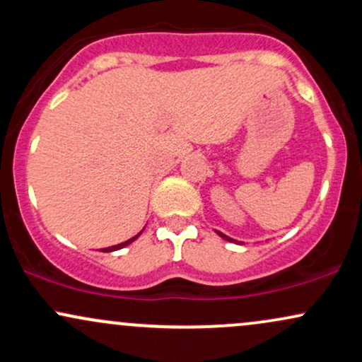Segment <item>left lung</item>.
Returning a JSON list of instances; mask_svg holds the SVG:
<instances>
[{"label": "left lung", "mask_w": 362, "mask_h": 362, "mask_svg": "<svg viewBox=\"0 0 362 362\" xmlns=\"http://www.w3.org/2000/svg\"><path fill=\"white\" fill-rule=\"evenodd\" d=\"M218 235H219V236H221V238H224V240H228V242H235V240H231V238H230V236H226V235L219 233V231H218Z\"/></svg>", "instance_id": "left-lung-1"}]
</instances>
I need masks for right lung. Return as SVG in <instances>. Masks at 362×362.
I'll return each mask as SVG.
<instances>
[{
    "label": "right lung",
    "instance_id": "obj_1",
    "mask_svg": "<svg viewBox=\"0 0 362 362\" xmlns=\"http://www.w3.org/2000/svg\"><path fill=\"white\" fill-rule=\"evenodd\" d=\"M141 235V233H139ZM139 235H136V236H132L131 240H127V242H124V243H119V245H114V247H109V248H102V252H114V250H119V248H124L126 247V245H129V243H132L134 242L136 238H138Z\"/></svg>",
    "mask_w": 362,
    "mask_h": 362
}]
</instances>
